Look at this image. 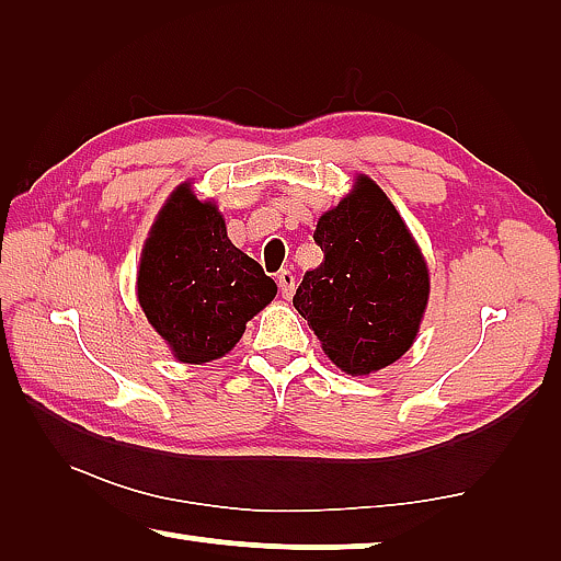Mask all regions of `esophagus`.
<instances>
[{
    "mask_svg": "<svg viewBox=\"0 0 561 561\" xmlns=\"http://www.w3.org/2000/svg\"><path fill=\"white\" fill-rule=\"evenodd\" d=\"M278 288L283 293V298H290L293 296V290H296V275H293V271L283 268L278 273Z\"/></svg>",
    "mask_w": 561,
    "mask_h": 561,
    "instance_id": "34e87169",
    "label": "esophagus"
}]
</instances>
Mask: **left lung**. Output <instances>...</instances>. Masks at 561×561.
<instances>
[{"instance_id":"obj_1","label":"left lung","mask_w":561,"mask_h":561,"mask_svg":"<svg viewBox=\"0 0 561 561\" xmlns=\"http://www.w3.org/2000/svg\"><path fill=\"white\" fill-rule=\"evenodd\" d=\"M323 263L306 271L293 306L341 370L367 375L408 353L427 306L417 243L380 186L357 176L353 194L320 216Z\"/></svg>"}]
</instances>
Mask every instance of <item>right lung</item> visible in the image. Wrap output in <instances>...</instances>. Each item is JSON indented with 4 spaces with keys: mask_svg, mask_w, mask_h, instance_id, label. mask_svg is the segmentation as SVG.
<instances>
[{
    "mask_svg": "<svg viewBox=\"0 0 561 561\" xmlns=\"http://www.w3.org/2000/svg\"><path fill=\"white\" fill-rule=\"evenodd\" d=\"M278 286L261 263L228 241L224 216L183 183L161 208L144 245L139 302L181 363L226 355Z\"/></svg>",
    "mask_w": 561,
    "mask_h": 561,
    "instance_id": "obj_1",
    "label": "right lung"
}]
</instances>
